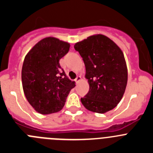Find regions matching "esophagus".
<instances>
[{
  "label": "esophagus",
  "mask_w": 153,
  "mask_h": 153,
  "mask_svg": "<svg viewBox=\"0 0 153 153\" xmlns=\"http://www.w3.org/2000/svg\"><path fill=\"white\" fill-rule=\"evenodd\" d=\"M81 80V76H76V78L75 81L76 82V83H79V81Z\"/></svg>",
  "instance_id": "obj_1"
}]
</instances>
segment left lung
I'll list each match as a JSON object with an SVG mask.
<instances>
[{
    "label": "left lung",
    "instance_id": "1",
    "mask_svg": "<svg viewBox=\"0 0 153 153\" xmlns=\"http://www.w3.org/2000/svg\"><path fill=\"white\" fill-rule=\"evenodd\" d=\"M74 48L83 58L90 85L88 93L80 99L82 104L98 113L114 109L123 98L128 79L123 51L102 34L90 36L76 43Z\"/></svg>",
    "mask_w": 153,
    "mask_h": 153
}]
</instances>
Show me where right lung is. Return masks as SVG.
<instances>
[{
	"mask_svg": "<svg viewBox=\"0 0 153 153\" xmlns=\"http://www.w3.org/2000/svg\"><path fill=\"white\" fill-rule=\"evenodd\" d=\"M70 47L67 42L49 36L35 44L24 58L21 71L24 95L40 114L60 111L76 86L59 63Z\"/></svg>",
	"mask_w": 153,
	"mask_h": 153,
	"instance_id": "right-lung-1",
	"label": "right lung"
}]
</instances>
